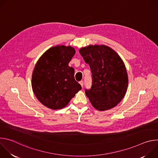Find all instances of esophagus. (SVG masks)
<instances>
[{
  "label": "esophagus",
  "instance_id": "obj_1",
  "mask_svg": "<svg viewBox=\"0 0 158 158\" xmlns=\"http://www.w3.org/2000/svg\"><path fill=\"white\" fill-rule=\"evenodd\" d=\"M79 84H81V85L82 87H83V85H84V82H83L82 81H81L79 82Z\"/></svg>",
  "mask_w": 158,
  "mask_h": 158
}]
</instances>
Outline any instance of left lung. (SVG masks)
Wrapping results in <instances>:
<instances>
[{
    "label": "left lung",
    "instance_id": "obj_1",
    "mask_svg": "<svg viewBox=\"0 0 158 158\" xmlns=\"http://www.w3.org/2000/svg\"><path fill=\"white\" fill-rule=\"evenodd\" d=\"M79 52L92 73V87L85 90L92 106L100 111L116 106L128 86L127 70L121 57L105 45H89Z\"/></svg>",
    "mask_w": 158,
    "mask_h": 158
}]
</instances>
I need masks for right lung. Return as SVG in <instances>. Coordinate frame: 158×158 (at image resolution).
Masks as SVG:
<instances>
[{"label":"right lung","mask_w":158,"mask_h":158,"mask_svg":"<svg viewBox=\"0 0 158 158\" xmlns=\"http://www.w3.org/2000/svg\"><path fill=\"white\" fill-rule=\"evenodd\" d=\"M76 53L70 46H56L45 52L35 65L32 88L37 99L51 109H60L82 89L69 62Z\"/></svg>","instance_id":"right-lung-1"}]
</instances>
